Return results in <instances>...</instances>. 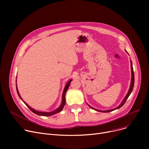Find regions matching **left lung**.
<instances>
[{
  "instance_id": "obj_1",
  "label": "left lung",
  "mask_w": 149,
  "mask_h": 149,
  "mask_svg": "<svg viewBox=\"0 0 149 149\" xmlns=\"http://www.w3.org/2000/svg\"><path fill=\"white\" fill-rule=\"evenodd\" d=\"M131 70H132V80H131V84H130V89L129 90V92L127 93V94L126 95V96L125 97V98H124L123 101H122V103H121V104L120 106H118L117 107H116L115 109H111V110H108V111H100V110H97V109H95L94 108H93L92 107H91V108L93 109L95 111H99V112H111V111H113L114 110H115V109H119L120 107H121L124 104V103H126V100H127L128 97H129V95H130L131 92H132L133 91V89H134V81H135V77H134V69H133V66H132V63L131 61Z\"/></svg>"
}]
</instances>
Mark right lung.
Segmentation results:
<instances>
[{
	"label": "right lung",
	"instance_id": "1",
	"mask_svg": "<svg viewBox=\"0 0 149 149\" xmlns=\"http://www.w3.org/2000/svg\"><path fill=\"white\" fill-rule=\"evenodd\" d=\"M71 81H72V80H69V81H68V83H67V84L66 85L65 88V89H64V91H63V96H62V103H61L60 106L58 109H56V110H55V111H52V112H39V111H37L34 110V109H33V108H31L30 106H29L25 102V101H23L22 100V99L20 95H19V91H18V89H17V86H16V90H17V93H18L19 97H20V98L23 101V102H24V103L26 105V106H27V107L30 109V110H31V111H32L33 113H34L38 115L49 116H51V115H54V114H56V113H57L60 112V111H61L63 108V107H64V106L65 105V103H66V100H65V95H66V91H67V90H68V88H69V86L70 83V82H71Z\"/></svg>",
	"mask_w": 149,
	"mask_h": 149
}]
</instances>
